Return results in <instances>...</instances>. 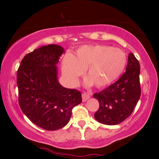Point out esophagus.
<instances>
[{
  "label": "esophagus",
  "mask_w": 159,
  "mask_h": 159,
  "mask_svg": "<svg viewBox=\"0 0 159 159\" xmlns=\"http://www.w3.org/2000/svg\"><path fill=\"white\" fill-rule=\"evenodd\" d=\"M90 98V94L88 93H84L82 94V101L83 102H86Z\"/></svg>",
  "instance_id": "esophagus-1"
}]
</instances>
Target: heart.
<instances>
[{
  "label": "heart",
  "instance_id": "b5f03b06",
  "mask_svg": "<svg viewBox=\"0 0 159 159\" xmlns=\"http://www.w3.org/2000/svg\"><path fill=\"white\" fill-rule=\"evenodd\" d=\"M125 52L109 45H83L74 56L66 55L62 63V72L70 84L75 85L87 69L90 78L85 84L105 87L116 81L126 66Z\"/></svg>",
  "mask_w": 159,
  "mask_h": 159
}]
</instances>
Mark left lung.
Segmentation results:
<instances>
[{
	"mask_svg": "<svg viewBox=\"0 0 159 159\" xmlns=\"http://www.w3.org/2000/svg\"><path fill=\"white\" fill-rule=\"evenodd\" d=\"M140 63L132 53L129 54L125 72L117 81L93 97L99 102L94 117L99 123L114 125L124 121L134 111L140 96Z\"/></svg>",
	"mask_w": 159,
	"mask_h": 159,
	"instance_id": "8db88e82",
	"label": "left lung"
}]
</instances>
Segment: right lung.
<instances>
[{
	"label": "right lung",
	"instance_id": "1",
	"mask_svg": "<svg viewBox=\"0 0 159 159\" xmlns=\"http://www.w3.org/2000/svg\"><path fill=\"white\" fill-rule=\"evenodd\" d=\"M64 52L58 45L41 46L25 56L17 72L20 107L45 130L65 126L72 108L82 101L80 91L65 88L58 81L57 64Z\"/></svg>",
	"mask_w": 159,
	"mask_h": 159
}]
</instances>
